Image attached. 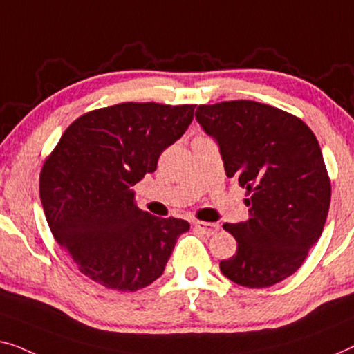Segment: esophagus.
<instances>
[{"instance_id":"34e87169","label":"esophagus","mask_w":354,"mask_h":354,"mask_svg":"<svg viewBox=\"0 0 354 354\" xmlns=\"http://www.w3.org/2000/svg\"><path fill=\"white\" fill-rule=\"evenodd\" d=\"M194 227L198 229V231L207 234V236H213V234L218 232V229H220V225H216V223H205V221H196L194 223Z\"/></svg>"}]
</instances>
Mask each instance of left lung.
Masks as SVG:
<instances>
[{
  "mask_svg": "<svg viewBox=\"0 0 354 354\" xmlns=\"http://www.w3.org/2000/svg\"><path fill=\"white\" fill-rule=\"evenodd\" d=\"M196 120L220 147L226 176L250 194V218L223 225L237 250L220 270L242 287L274 286L301 266L326 225L330 181L319 142L300 118L255 101L198 106Z\"/></svg>",
  "mask_w": 354,
  "mask_h": 354,
  "instance_id": "obj_1",
  "label": "left lung"
}]
</instances>
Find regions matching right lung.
Returning a JSON list of instances; mask_svg holds the SVG:
<instances>
[{"label": "right lung", "instance_id": "obj_1", "mask_svg": "<svg viewBox=\"0 0 354 354\" xmlns=\"http://www.w3.org/2000/svg\"><path fill=\"white\" fill-rule=\"evenodd\" d=\"M196 106L123 102L77 118L39 175V198L54 239L84 276L136 292L165 271L189 223L157 218L131 187L157 170L160 153L186 133Z\"/></svg>", "mask_w": 354, "mask_h": 354}]
</instances>
